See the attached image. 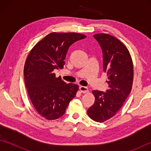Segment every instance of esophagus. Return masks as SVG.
<instances>
[{
	"label": "esophagus",
	"instance_id": "esophagus-1",
	"mask_svg": "<svg viewBox=\"0 0 151 151\" xmlns=\"http://www.w3.org/2000/svg\"><path fill=\"white\" fill-rule=\"evenodd\" d=\"M79 89L80 90H81V91L83 93H87L88 91V88L87 87H85V86H80Z\"/></svg>",
	"mask_w": 151,
	"mask_h": 151
}]
</instances>
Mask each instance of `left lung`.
<instances>
[{"instance_id":"obj_1","label":"left lung","mask_w":151,"mask_h":151,"mask_svg":"<svg viewBox=\"0 0 151 151\" xmlns=\"http://www.w3.org/2000/svg\"><path fill=\"white\" fill-rule=\"evenodd\" d=\"M102 50L103 70L108 76L106 92L92 91L95 102L88 109V116L99 123L110 119L119 111L132 90L134 67L127 47L113 36H93Z\"/></svg>"}]
</instances>
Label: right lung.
<instances>
[{
    "label": "right lung",
    "instance_id": "1",
    "mask_svg": "<svg viewBox=\"0 0 151 151\" xmlns=\"http://www.w3.org/2000/svg\"><path fill=\"white\" fill-rule=\"evenodd\" d=\"M86 36L75 32H52L30 51L24 67L25 86L34 107L47 120L62 117L78 86L56 77L54 69H63L69 47Z\"/></svg>",
    "mask_w": 151,
    "mask_h": 151
}]
</instances>
